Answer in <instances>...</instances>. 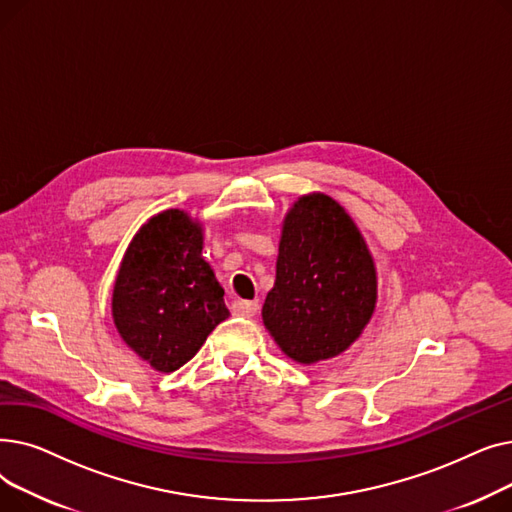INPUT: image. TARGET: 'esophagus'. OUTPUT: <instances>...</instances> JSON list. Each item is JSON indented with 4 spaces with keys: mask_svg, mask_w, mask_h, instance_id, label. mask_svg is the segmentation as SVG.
Listing matches in <instances>:
<instances>
[{
    "mask_svg": "<svg viewBox=\"0 0 512 512\" xmlns=\"http://www.w3.org/2000/svg\"><path fill=\"white\" fill-rule=\"evenodd\" d=\"M259 311L257 301H234L232 303V313L240 317H253Z\"/></svg>",
    "mask_w": 512,
    "mask_h": 512,
    "instance_id": "1",
    "label": "esophagus"
}]
</instances>
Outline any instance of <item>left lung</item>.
Wrapping results in <instances>:
<instances>
[{"label":"left lung","mask_w":512,"mask_h":512,"mask_svg":"<svg viewBox=\"0 0 512 512\" xmlns=\"http://www.w3.org/2000/svg\"><path fill=\"white\" fill-rule=\"evenodd\" d=\"M375 284L373 259L351 215L326 195L301 197L284 220L263 324L294 361L336 357L367 326Z\"/></svg>","instance_id":"8db88e82"}]
</instances>
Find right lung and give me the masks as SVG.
<instances>
[{
	"mask_svg": "<svg viewBox=\"0 0 512 512\" xmlns=\"http://www.w3.org/2000/svg\"><path fill=\"white\" fill-rule=\"evenodd\" d=\"M201 226L180 209L151 218L132 238L114 286L112 313L124 342L157 371L191 361L230 311L201 257Z\"/></svg>",
	"mask_w": 512,
	"mask_h": 512,
	"instance_id": "add662e5",
	"label": "right lung"
}]
</instances>
